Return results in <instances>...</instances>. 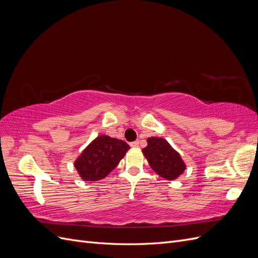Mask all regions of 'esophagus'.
I'll list each match as a JSON object with an SVG mask.
<instances>
[{
  "label": "esophagus",
  "mask_w": 258,
  "mask_h": 258,
  "mask_svg": "<svg viewBox=\"0 0 258 258\" xmlns=\"http://www.w3.org/2000/svg\"><path fill=\"white\" fill-rule=\"evenodd\" d=\"M139 143H140L139 141L131 142V143H130V146H131V147H138V146H139Z\"/></svg>",
  "instance_id": "obj_1"
}]
</instances>
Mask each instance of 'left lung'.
<instances>
[{"mask_svg":"<svg viewBox=\"0 0 258 258\" xmlns=\"http://www.w3.org/2000/svg\"><path fill=\"white\" fill-rule=\"evenodd\" d=\"M145 158L156 173L166 179L177 178L186 169L185 162L167 140L157 137L147 139V146L142 150Z\"/></svg>","mask_w":258,"mask_h":258,"instance_id":"8db88e82","label":"left lung"}]
</instances>
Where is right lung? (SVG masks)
<instances>
[{
	"instance_id": "add662e5",
	"label": "right lung",
	"mask_w": 258,
	"mask_h": 258,
	"mask_svg": "<svg viewBox=\"0 0 258 258\" xmlns=\"http://www.w3.org/2000/svg\"><path fill=\"white\" fill-rule=\"evenodd\" d=\"M130 146L108 136H99L74 161V167L84 181H99L117 167Z\"/></svg>"
}]
</instances>
